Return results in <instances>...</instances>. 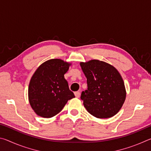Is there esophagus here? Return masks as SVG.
<instances>
[{
	"label": "esophagus",
	"instance_id": "34e87169",
	"mask_svg": "<svg viewBox=\"0 0 151 151\" xmlns=\"http://www.w3.org/2000/svg\"><path fill=\"white\" fill-rule=\"evenodd\" d=\"M80 92H78V91H77V92H75V96L76 97V98H78L79 96H80Z\"/></svg>",
	"mask_w": 151,
	"mask_h": 151
}]
</instances>
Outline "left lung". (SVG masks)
I'll return each mask as SVG.
<instances>
[{
    "label": "left lung",
    "mask_w": 151,
    "mask_h": 151,
    "mask_svg": "<svg viewBox=\"0 0 151 151\" xmlns=\"http://www.w3.org/2000/svg\"><path fill=\"white\" fill-rule=\"evenodd\" d=\"M87 80V90L81 99L89 113L99 119L117 114L126 99V89L121 74L110 64L99 60L80 63Z\"/></svg>",
    "instance_id": "left-lung-1"
}]
</instances>
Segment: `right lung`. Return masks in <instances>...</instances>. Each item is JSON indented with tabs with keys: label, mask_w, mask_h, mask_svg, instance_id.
Returning <instances> with one entry per match:
<instances>
[{
	"label": "right lung",
	"mask_w": 151,
	"mask_h": 151,
	"mask_svg": "<svg viewBox=\"0 0 151 151\" xmlns=\"http://www.w3.org/2000/svg\"><path fill=\"white\" fill-rule=\"evenodd\" d=\"M71 63L59 58L41 64L32 76L29 86V101L33 111L43 118H51L62 111L75 94L65 78Z\"/></svg>",
	"instance_id": "add662e5"
}]
</instances>
